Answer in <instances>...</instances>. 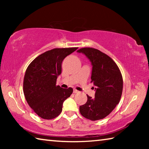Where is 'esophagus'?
<instances>
[{
  "instance_id": "esophagus-1",
  "label": "esophagus",
  "mask_w": 149,
  "mask_h": 149,
  "mask_svg": "<svg viewBox=\"0 0 149 149\" xmlns=\"http://www.w3.org/2000/svg\"><path fill=\"white\" fill-rule=\"evenodd\" d=\"M73 92H74V93H79V91H78L77 90H76V89H74V91H73Z\"/></svg>"
}]
</instances>
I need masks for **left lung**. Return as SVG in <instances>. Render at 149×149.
Listing matches in <instances>:
<instances>
[{"label": "left lung", "mask_w": 149, "mask_h": 149, "mask_svg": "<svg viewBox=\"0 0 149 149\" xmlns=\"http://www.w3.org/2000/svg\"><path fill=\"white\" fill-rule=\"evenodd\" d=\"M84 54L93 65L91 83L96 87L95 97L79 107V112L88 120H101L109 115L119 103L123 91V78L119 68L107 54L99 50L85 47L77 50ZM94 89V88H93Z\"/></svg>", "instance_id": "obj_1"}]
</instances>
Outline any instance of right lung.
<instances>
[{"label":"right lung","mask_w":149,"mask_h":149,"mask_svg":"<svg viewBox=\"0 0 149 149\" xmlns=\"http://www.w3.org/2000/svg\"><path fill=\"white\" fill-rule=\"evenodd\" d=\"M77 47L53 49L33 60L25 74L23 90L27 102L42 119L52 120L62 110L64 100L72 94L73 89L56 85L62 72V62Z\"/></svg>","instance_id":"right-lung-1"}]
</instances>
